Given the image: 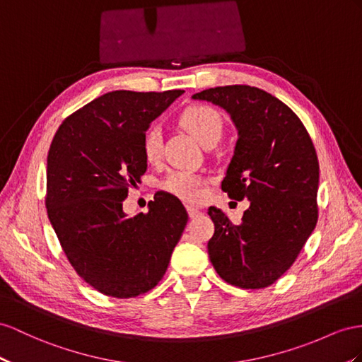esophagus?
<instances>
[{
  "label": "esophagus",
  "instance_id": "obj_1",
  "mask_svg": "<svg viewBox=\"0 0 362 362\" xmlns=\"http://www.w3.org/2000/svg\"><path fill=\"white\" fill-rule=\"evenodd\" d=\"M187 211H188V216H189L191 218L197 217V216L200 214V209H199V208H196V206H191V205H188V206H187Z\"/></svg>",
  "mask_w": 362,
  "mask_h": 362
}]
</instances>
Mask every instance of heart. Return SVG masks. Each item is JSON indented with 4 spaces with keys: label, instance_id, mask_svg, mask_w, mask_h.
I'll return each mask as SVG.
<instances>
[{
    "label": "heart",
    "instance_id": "b5f03b06",
    "mask_svg": "<svg viewBox=\"0 0 362 362\" xmlns=\"http://www.w3.org/2000/svg\"><path fill=\"white\" fill-rule=\"evenodd\" d=\"M179 122L206 146L217 144L221 133H223V119L216 108L209 105L188 107L180 115ZM142 153L148 163L160 162L163 139L160 128L157 125L150 127L145 132L142 137ZM206 185L208 179L200 174L187 170H175L166 175V179L162 182V188L180 200L196 203L205 197Z\"/></svg>",
    "mask_w": 362,
    "mask_h": 362
}]
</instances>
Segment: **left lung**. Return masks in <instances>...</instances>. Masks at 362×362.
I'll use <instances>...</instances> for the list:
<instances>
[{
	"instance_id": "1",
	"label": "left lung",
	"mask_w": 362,
	"mask_h": 362,
	"mask_svg": "<svg viewBox=\"0 0 362 362\" xmlns=\"http://www.w3.org/2000/svg\"><path fill=\"white\" fill-rule=\"evenodd\" d=\"M192 98L220 105L234 120L238 141L221 189L251 202L238 225L208 209L216 226L209 260L226 283L263 289L293 264L317 226V151L300 117L264 90L225 86Z\"/></svg>"
}]
</instances>
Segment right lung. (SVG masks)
<instances>
[{"label":"right lung","mask_w":362,"mask_h":362,"mask_svg":"<svg viewBox=\"0 0 362 362\" xmlns=\"http://www.w3.org/2000/svg\"><path fill=\"white\" fill-rule=\"evenodd\" d=\"M182 90L110 91L62 120L47 156L45 208L64 254L93 289L133 298L159 283L188 221L182 202L157 192L127 217L128 188L146 171L142 137Z\"/></svg>","instance_id":"1"}]
</instances>
